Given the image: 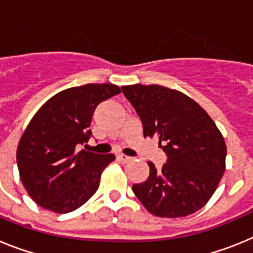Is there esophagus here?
Wrapping results in <instances>:
<instances>
[{
  "label": "esophagus",
  "mask_w": 253,
  "mask_h": 253,
  "mask_svg": "<svg viewBox=\"0 0 253 253\" xmlns=\"http://www.w3.org/2000/svg\"><path fill=\"white\" fill-rule=\"evenodd\" d=\"M116 158H118V161H119V162H123V163H126V162H129V161H131V157H129V156H125V154H118V156H116Z\"/></svg>",
  "instance_id": "obj_1"
}]
</instances>
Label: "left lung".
<instances>
[{
    "mask_svg": "<svg viewBox=\"0 0 253 253\" xmlns=\"http://www.w3.org/2000/svg\"><path fill=\"white\" fill-rule=\"evenodd\" d=\"M122 91L142 120L143 135L157 137L167 160L133 185V193L149 213L178 218L208 203L225 169L227 147L207 111L189 96L158 84L123 86Z\"/></svg>",
    "mask_w": 253,
    "mask_h": 253,
    "instance_id": "left-lung-1",
    "label": "left lung"
}]
</instances>
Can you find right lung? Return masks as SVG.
<instances>
[{
  "instance_id": "obj_1",
  "label": "right lung",
  "mask_w": 253,
  "mask_h": 253,
  "mask_svg": "<svg viewBox=\"0 0 253 253\" xmlns=\"http://www.w3.org/2000/svg\"><path fill=\"white\" fill-rule=\"evenodd\" d=\"M120 93L113 84H90L60 91L40 107L17 147L16 161L26 191L38 205L54 213L73 211L96 193L113 153L80 149L100 102ZM86 148V147H84Z\"/></svg>"
}]
</instances>
